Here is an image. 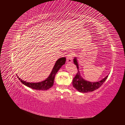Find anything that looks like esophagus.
Returning a JSON list of instances; mask_svg holds the SVG:
<instances>
[{"label": "esophagus", "instance_id": "esophagus-1", "mask_svg": "<svg viewBox=\"0 0 125 125\" xmlns=\"http://www.w3.org/2000/svg\"><path fill=\"white\" fill-rule=\"evenodd\" d=\"M73 53H69L67 56V62L68 63H70L73 62Z\"/></svg>", "mask_w": 125, "mask_h": 125}]
</instances>
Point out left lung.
Here are the masks:
<instances>
[{"instance_id": "obj_1", "label": "left lung", "mask_w": 125, "mask_h": 125, "mask_svg": "<svg viewBox=\"0 0 125 125\" xmlns=\"http://www.w3.org/2000/svg\"><path fill=\"white\" fill-rule=\"evenodd\" d=\"M74 63L77 66L78 72L75 76L73 79V85L74 88L77 91L80 92L82 93H88L90 92H92L93 91L99 89L100 87L103 84L105 81L106 80L107 76L104 78L102 80L96 82H91L88 81L84 80L81 76L80 72L79 70L78 63L76 58H74L73 59Z\"/></svg>"}]
</instances>
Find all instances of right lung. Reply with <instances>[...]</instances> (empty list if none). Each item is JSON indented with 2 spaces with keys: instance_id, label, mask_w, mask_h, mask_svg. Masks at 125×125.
<instances>
[{
  "instance_id": "1",
  "label": "right lung",
  "mask_w": 125,
  "mask_h": 125,
  "mask_svg": "<svg viewBox=\"0 0 125 125\" xmlns=\"http://www.w3.org/2000/svg\"><path fill=\"white\" fill-rule=\"evenodd\" d=\"M66 60V59L65 57H62L57 60L50 75H49V77L46 80L43 81L38 83H30L22 80V79L19 78V77H18V78L23 84L33 89L38 90H48L53 86L55 75L62 66L65 63Z\"/></svg>"
}]
</instances>
